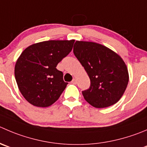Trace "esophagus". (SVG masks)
<instances>
[{
  "instance_id": "obj_1",
  "label": "esophagus",
  "mask_w": 147,
  "mask_h": 147,
  "mask_svg": "<svg viewBox=\"0 0 147 147\" xmlns=\"http://www.w3.org/2000/svg\"><path fill=\"white\" fill-rule=\"evenodd\" d=\"M72 82V84H74V85H75V84L77 83V80L75 79V78H73V80H72V82Z\"/></svg>"
}]
</instances>
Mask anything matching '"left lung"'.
Returning <instances> with one entry per match:
<instances>
[{
    "mask_svg": "<svg viewBox=\"0 0 147 147\" xmlns=\"http://www.w3.org/2000/svg\"><path fill=\"white\" fill-rule=\"evenodd\" d=\"M73 52L90 80L89 89L82 92L85 100L97 108L116 103L129 79L121 57L104 45L85 41H76Z\"/></svg>",
    "mask_w": 147,
    "mask_h": 147,
    "instance_id": "left-lung-1",
    "label": "left lung"
}]
</instances>
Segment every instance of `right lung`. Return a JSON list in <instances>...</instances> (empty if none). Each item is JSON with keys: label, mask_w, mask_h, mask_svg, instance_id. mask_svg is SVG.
Returning <instances> with one entry per match:
<instances>
[{"label": "right lung", "mask_w": 147, "mask_h": 147, "mask_svg": "<svg viewBox=\"0 0 147 147\" xmlns=\"http://www.w3.org/2000/svg\"><path fill=\"white\" fill-rule=\"evenodd\" d=\"M72 40H49L26 48L15 65L18 88L31 105L46 108L56 102L67 87L57 64L71 52Z\"/></svg>", "instance_id": "1"}]
</instances>
